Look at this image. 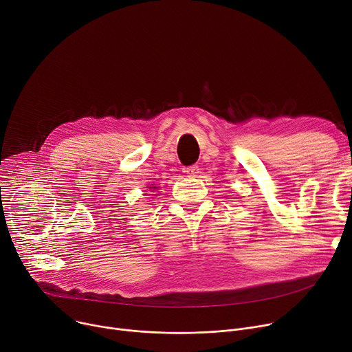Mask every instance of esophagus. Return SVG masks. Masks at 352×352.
<instances>
[{
  "label": "esophagus",
  "instance_id": "esophagus-1",
  "mask_svg": "<svg viewBox=\"0 0 352 352\" xmlns=\"http://www.w3.org/2000/svg\"><path fill=\"white\" fill-rule=\"evenodd\" d=\"M184 173L188 175V177H197L199 174V167L198 166H190V167H186L184 170Z\"/></svg>",
  "mask_w": 352,
  "mask_h": 352
}]
</instances>
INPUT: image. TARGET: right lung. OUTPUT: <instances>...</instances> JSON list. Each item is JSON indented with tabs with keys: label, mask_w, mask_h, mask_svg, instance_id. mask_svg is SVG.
<instances>
[{
	"label": "right lung",
	"mask_w": 352,
	"mask_h": 352,
	"mask_svg": "<svg viewBox=\"0 0 352 352\" xmlns=\"http://www.w3.org/2000/svg\"><path fill=\"white\" fill-rule=\"evenodd\" d=\"M150 188H151V186H150ZM154 188H155V186H154Z\"/></svg>",
	"instance_id": "obj_1"
}]
</instances>
